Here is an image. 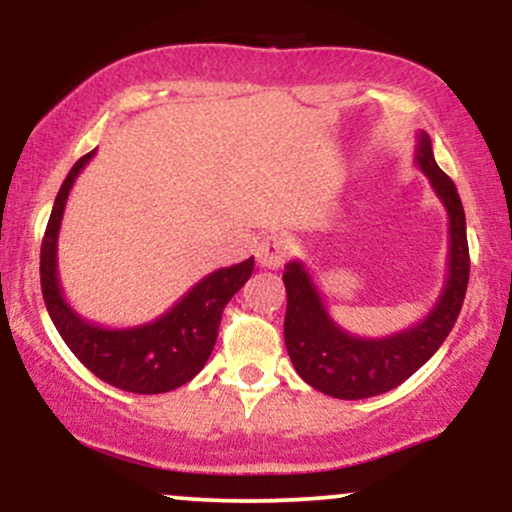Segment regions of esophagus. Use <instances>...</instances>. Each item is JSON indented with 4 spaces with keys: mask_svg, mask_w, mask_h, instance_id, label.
<instances>
[{
    "mask_svg": "<svg viewBox=\"0 0 512 512\" xmlns=\"http://www.w3.org/2000/svg\"><path fill=\"white\" fill-rule=\"evenodd\" d=\"M286 257H289V243L276 233L264 236L257 245V262L264 269H279L286 262Z\"/></svg>",
    "mask_w": 512,
    "mask_h": 512,
    "instance_id": "1",
    "label": "esophagus"
}]
</instances>
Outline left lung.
I'll return each mask as SVG.
<instances>
[{"mask_svg": "<svg viewBox=\"0 0 512 512\" xmlns=\"http://www.w3.org/2000/svg\"><path fill=\"white\" fill-rule=\"evenodd\" d=\"M414 163L424 170L450 221L448 276L424 320L387 337H356L332 320L301 260H291L284 267L286 349L305 383L330 397L366 399L395 390L436 354L462 310L469 281V248L460 195L455 182L438 168L426 132L419 134Z\"/></svg>", "mask_w": 512, "mask_h": 512, "instance_id": "1", "label": "left lung"}]
</instances>
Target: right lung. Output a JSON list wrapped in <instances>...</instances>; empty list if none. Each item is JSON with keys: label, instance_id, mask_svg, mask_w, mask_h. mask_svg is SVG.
<instances>
[{"label": "right lung", "instance_id": "1", "mask_svg": "<svg viewBox=\"0 0 512 512\" xmlns=\"http://www.w3.org/2000/svg\"><path fill=\"white\" fill-rule=\"evenodd\" d=\"M93 154L96 151L74 163L57 192L40 248L43 298L57 332L93 375L125 392L161 395L190 383L209 361L223 308L250 279L255 257L207 274L168 313L144 325L115 330L81 317L62 296L60 274H57V238H60L69 190Z\"/></svg>", "mask_w": 512, "mask_h": 512}]
</instances>
